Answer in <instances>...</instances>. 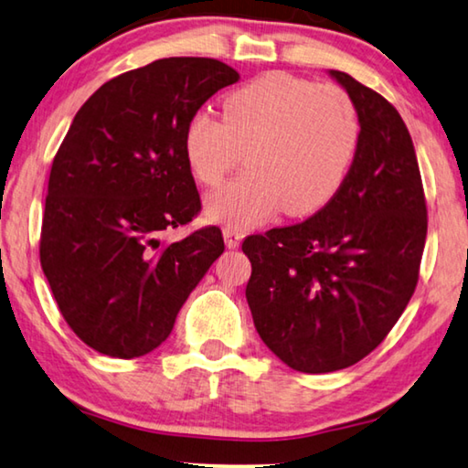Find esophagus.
I'll return each instance as SVG.
<instances>
[{
  "instance_id": "34e87169",
  "label": "esophagus",
  "mask_w": 468,
  "mask_h": 468,
  "mask_svg": "<svg viewBox=\"0 0 468 468\" xmlns=\"http://www.w3.org/2000/svg\"><path fill=\"white\" fill-rule=\"evenodd\" d=\"M242 239H244L242 229L234 228V226H226L224 228V240H226V247L228 249H239Z\"/></svg>"
}]
</instances>
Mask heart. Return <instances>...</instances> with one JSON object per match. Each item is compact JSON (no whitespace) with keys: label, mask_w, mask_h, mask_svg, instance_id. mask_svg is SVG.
I'll list each match as a JSON object with an SVG mask.
<instances>
[{"label":"heart","mask_w":468,"mask_h":468,"mask_svg":"<svg viewBox=\"0 0 468 468\" xmlns=\"http://www.w3.org/2000/svg\"><path fill=\"white\" fill-rule=\"evenodd\" d=\"M358 141L361 120L346 90L267 72L228 93L221 118L193 113L182 147L205 186H218L247 151L249 170L207 198V216L249 228L278 209L298 218L327 205L346 180Z\"/></svg>","instance_id":"obj_1"}]
</instances>
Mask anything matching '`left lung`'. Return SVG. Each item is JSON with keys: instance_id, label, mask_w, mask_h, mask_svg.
<instances>
[{"instance_id": "obj_1", "label": "left lung", "mask_w": 468, "mask_h": 468, "mask_svg": "<svg viewBox=\"0 0 468 468\" xmlns=\"http://www.w3.org/2000/svg\"><path fill=\"white\" fill-rule=\"evenodd\" d=\"M329 74L361 120L346 180L315 216L242 242L257 332L303 373L346 369L386 340L417 288L427 236L423 182L400 113L346 72Z\"/></svg>"}]
</instances>
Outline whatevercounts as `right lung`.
Masks as SVG:
<instances>
[{
    "label": "right lung",
    "instance_id": "add662e5",
    "mask_svg": "<svg viewBox=\"0 0 468 468\" xmlns=\"http://www.w3.org/2000/svg\"><path fill=\"white\" fill-rule=\"evenodd\" d=\"M239 72L213 58H164L107 80L53 157L39 240L45 278L79 338L143 356L224 252L218 226L162 242L201 211L184 157L188 118Z\"/></svg>",
    "mask_w": 468,
    "mask_h": 468
}]
</instances>
